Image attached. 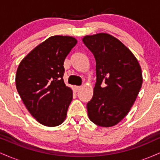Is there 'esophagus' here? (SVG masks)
Segmentation results:
<instances>
[{"label": "esophagus", "instance_id": "obj_1", "mask_svg": "<svg viewBox=\"0 0 160 160\" xmlns=\"http://www.w3.org/2000/svg\"><path fill=\"white\" fill-rule=\"evenodd\" d=\"M80 88H81V86H74L75 90H79V89H80Z\"/></svg>", "mask_w": 160, "mask_h": 160}]
</instances>
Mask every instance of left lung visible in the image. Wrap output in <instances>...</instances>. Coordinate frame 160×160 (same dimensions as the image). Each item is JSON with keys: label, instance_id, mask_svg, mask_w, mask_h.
I'll return each instance as SVG.
<instances>
[{"label": "left lung", "instance_id": "1", "mask_svg": "<svg viewBox=\"0 0 160 160\" xmlns=\"http://www.w3.org/2000/svg\"><path fill=\"white\" fill-rule=\"evenodd\" d=\"M82 42L96 62V82L87 103L88 115L99 126H113L127 115L138 95L143 81L140 65L132 52L111 34L87 35Z\"/></svg>", "mask_w": 160, "mask_h": 160}]
</instances>
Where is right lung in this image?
I'll list each match as a JSON object with an SVG mask.
<instances>
[{"instance_id": "1", "label": "right lung", "mask_w": 160, "mask_h": 160, "mask_svg": "<svg viewBox=\"0 0 160 160\" xmlns=\"http://www.w3.org/2000/svg\"><path fill=\"white\" fill-rule=\"evenodd\" d=\"M77 43L73 37H50L29 52L18 67V92L29 113L44 126H57L66 118L73 92L64 82V62Z\"/></svg>"}]
</instances>
